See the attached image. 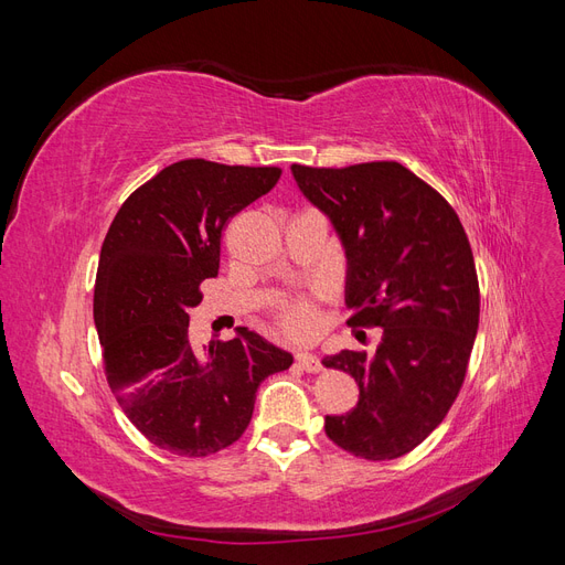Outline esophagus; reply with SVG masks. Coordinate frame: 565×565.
Instances as JSON below:
<instances>
[{"label":"esophagus","instance_id":"obj_1","mask_svg":"<svg viewBox=\"0 0 565 565\" xmlns=\"http://www.w3.org/2000/svg\"><path fill=\"white\" fill-rule=\"evenodd\" d=\"M297 363L301 365V370H303V372H309V374H316V372H320V370H322L320 358H318V355H313V353H306V351L297 353Z\"/></svg>","mask_w":565,"mask_h":565}]
</instances>
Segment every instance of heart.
Listing matches in <instances>:
<instances>
[{"instance_id": "heart-1", "label": "heart", "mask_w": 565, "mask_h": 565, "mask_svg": "<svg viewBox=\"0 0 565 565\" xmlns=\"http://www.w3.org/2000/svg\"><path fill=\"white\" fill-rule=\"evenodd\" d=\"M276 320L282 328V332L292 334V337H309L316 330V309L309 299H287L278 313Z\"/></svg>"}]
</instances>
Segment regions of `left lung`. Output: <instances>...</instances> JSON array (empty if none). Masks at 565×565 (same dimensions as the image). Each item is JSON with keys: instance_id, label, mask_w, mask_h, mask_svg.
<instances>
[{"instance_id": "obj_1", "label": "left lung", "mask_w": 565, "mask_h": 565, "mask_svg": "<svg viewBox=\"0 0 565 565\" xmlns=\"http://www.w3.org/2000/svg\"><path fill=\"white\" fill-rule=\"evenodd\" d=\"M292 174L344 243L349 324L384 330L374 355L322 358L361 388L351 413L324 417V434L361 459L403 457L446 419L467 377L481 313L469 237L450 202L401 162L292 164Z\"/></svg>"}]
</instances>
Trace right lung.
I'll list each match as a JSON object with an SVG mask.
<instances>
[{"instance_id":"add662e5","label":"right lung","mask_w":565,"mask_h":565,"mask_svg":"<svg viewBox=\"0 0 565 565\" xmlns=\"http://www.w3.org/2000/svg\"><path fill=\"white\" fill-rule=\"evenodd\" d=\"M280 174V167L181 160L136 188L108 228L94 287L106 380L160 450L210 457L233 446L249 426L256 388L292 365V355L247 328L210 349L191 339V309L218 270L221 233Z\"/></svg>"}]
</instances>
